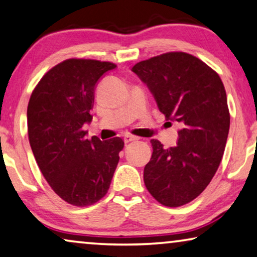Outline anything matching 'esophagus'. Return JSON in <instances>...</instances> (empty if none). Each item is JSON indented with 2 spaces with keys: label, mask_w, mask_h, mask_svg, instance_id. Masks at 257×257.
Here are the masks:
<instances>
[{
  "label": "esophagus",
  "mask_w": 257,
  "mask_h": 257,
  "mask_svg": "<svg viewBox=\"0 0 257 257\" xmlns=\"http://www.w3.org/2000/svg\"><path fill=\"white\" fill-rule=\"evenodd\" d=\"M124 143H130V142H134V141H137L136 136H133V135H124Z\"/></svg>",
  "instance_id": "1"
}]
</instances>
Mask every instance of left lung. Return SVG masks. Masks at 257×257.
<instances>
[{"mask_svg": "<svg viewBox=\"0 0 257 257\" xmlns=\"http://www.w3.org/2000/svg\"><path fill=\"white\" fill-rule=\"evenodd\" d=\"M132 70L147 84L166 120L181 127L174 147L151 140L145 187L160 204H187L206 188L221 162L229 130L224 84L203 61L183 52L141 61Z\"/></svg>", "mask_w": 257, "mask_h": 257, "instance_id": "obj_1", "label": "left lung"}]
</instances>
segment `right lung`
<instances>
[{"instance_id":"right-lung-1","label":"right lung","mask_w":257,"mask_h":257,"mask_svg":"<svg viewBox=\"0 0 257 257\" xmlns=\"http://www.w3.org/2000/svg\"><path fill=\"white\" fill-rule=\"evenodd\" d=\"M116 64L69 59L53 67L31 94L28 133L31 149L52 189L69 204L87 206L108 191L124 142L86 139L94 90Z\"/></svg>"}]
</instances>
